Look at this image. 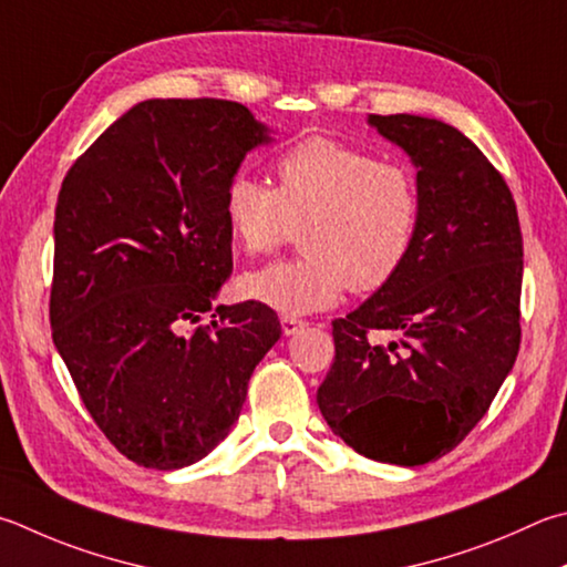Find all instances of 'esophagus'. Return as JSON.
I'll list each match as a JSON object with an SVG mask.
<instances>
[{"label":"esophagus","mask_w":567,"mask_h":567,"mask_svg":"<svg viewBox=\"0 0 567 567\" xmlns=\"http://www.w3.org/2000/svg\"><path fill=\"white\" fill-rule=\"evenodd\" d=\"M307 327L305 319H297V317H282V332L285 337H292L297 332H302V329Z\"/></svg>","instance_id":"esophagus-1"}]
</instances>
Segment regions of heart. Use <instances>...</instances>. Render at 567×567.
I'll use <instances>...</instances> for the list:
<instances>
[{
  "instance_id": "1",
  "label": "heart",
  "mask_w": 567,
  "mask_h": 567,
  "mask_svg": "<svg viewBox=\"0 0 567 567\" xmlns=\"http://www.w3.org/2000/svg\"><path fill=\"white\" fill-rule=\"evenodd\" d=\"M277 190L233 176L225 223L245 255H265L302 230V260L240 277V295L285 317L322 312L342 292H377L399 275L416 243L421 193L401 163L312 136L282 153Z\"/></svg>"
}]
</instances>
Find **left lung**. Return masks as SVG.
Segmentation results:
<instances>
[{"instance_id":"obj_1","label":"left lung","mask_w":567,"mask_h":567,"mask_svg":"<svg viewBox=\"0 0 567 567\" xmlns=\"http://www.w3.org/2000/svg\"><path fill=\"white\" fill-rule=\"evenodd\" d=\"M367 121L414 163L421 223L394 280L332 322L317 404L357 454L421 466L466 439L516 362L520 223L506 181L458 128L411 113ZM374 328L395 339L369 343Z\"/></svg>"}]
</instances>
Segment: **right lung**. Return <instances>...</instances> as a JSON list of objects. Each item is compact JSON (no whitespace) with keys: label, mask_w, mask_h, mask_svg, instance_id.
I'll return each instance as SVG.
<instances>
[{"label":"right lung","mask_w":567,"mask_h":567,"mask_svg":"<svg viewBox=\"0 0 567 567\" xmlns=\"http://www.w3.org/2000/svg\"><path fill=\"white\" fill-rule=\"evenodd\" d=\"M272 131L223 99H148L66 173L54 220L51 334L123 456L173 471L210 454L280 339L260 302L215 307L233 272L225 188Z\"/></svg>","instance_id":"1"}]
</instances>
